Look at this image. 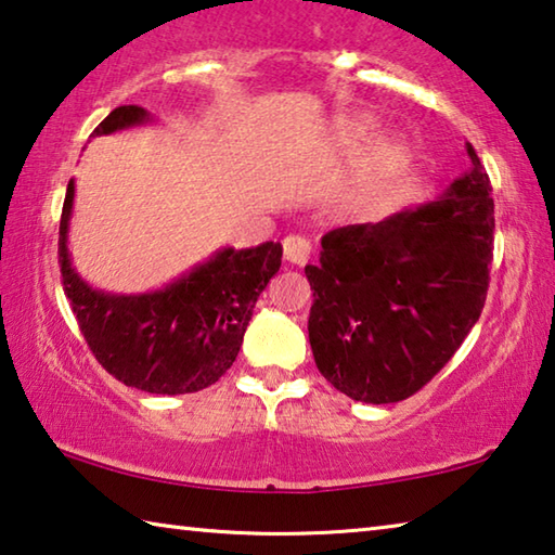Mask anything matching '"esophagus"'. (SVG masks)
<instances>
[{
	"label": "esophagus",
	"instance_id": "esophagus-1",
	"mask_svg": "<svg viewBox=\"0 0 555 555\" xmlns=\"http://www.w3.org/2000/svg\"><path fill=\"white\" fill-rule=\"evenodd\" d=\"M284 257L291 264H298L304 267L308 259H311V242L306 237H300V234H288L284 240Z\"/></svg>",
	"mask_w": 555,
	"mask_h": 555
}]
</instances>
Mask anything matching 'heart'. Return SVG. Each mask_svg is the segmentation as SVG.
<instances>
[{"mask_svg":"<svg viewBox=\"0 0 555 555\" xmlns=\"http://www.w3.org/2000/svg\"><path fill=\"white\" fill-rule=\"evenodd\" d=\"M374 121L367 115L340 117L331 131V146L340 156H357L370 146L374 137ZM411 162V149L401 137H384L374 144L367 156H364L360 173H357V185L362 191H374L391 178L403 173V168Z\"/></svg>","mask_w":555,"mask_h":555,"instance_id":"heart-1","label":"heart"}]
</instances>
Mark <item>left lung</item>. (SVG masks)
<instances>
[{"mask_svg": "<svg viewBox=\"0 0 555 555\" xmlns=\"http://www.w3.org/2000/svg\"><path fill=\"white\" fill-rule=\"evenodd\" d=\"M467 156L469 171L440 198L382 222L331 230L321 240V261L306 267L315 364L354 401L413 397L480 321L494 201L473 144Z\"/></svg>", "mask_w": 555, "mask_h": 555, "instance_id": "obj_1", "label": "left lung"}]
</instances>
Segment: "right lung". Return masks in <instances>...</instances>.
I'll return each mask as SVG.
<instances>
[{
	"instance_id": "add662e5",
	"label": "right lung",
	"mask_w": 555,
	"mask_h": 555,
	"mask_svg": "<svg viewBox=\"0 0 555 555\" xmlns=\"http://www.w3.org/2000/svg\"><path fill=\"white\" fill-rule=\"evenodd\" d=\"M144 121V107L121 105L90 137ZM73 195L70 181L61 215L59 264L63 291L95 360L121 384L149 393H193L218 382L240 352L259 294L281 267V244L224 247L154 294H105L88 286L70 267Z\"/></svg>"
}]
</instances>
